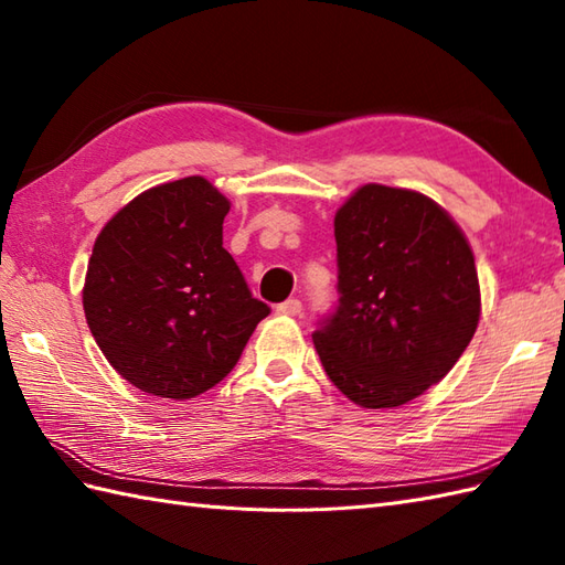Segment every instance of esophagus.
I'll use <instances>...</instances> for the list:
<instances>
[{
	"instance_id": "esophagus-1",
	"label": "esophagus",
	"mask_w": 565,
	"mask_h": 565,
	"mask_svg": "<svg viewBox=\"0 0 565 565\" xmlns=\"http://www.w3.org/2000/svg\"><path fill=\"white\" fill-rule=\"evenodd\" d=\"M301 310H303V306L298 298H289V301L276 306V313H281V316H301Z\"/></svg>"
}]
</instances>
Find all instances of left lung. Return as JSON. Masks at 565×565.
<instances>
[{"label": "left lung", "mask_w": 565, "mask_h": 565, "mask_svg": "<svg viewBox=\"0 0 565 565\" xmlns=\"http://www.w3.org/2000/svg\"><path fill=\"white\" fill-rule=\"evenodd\" d=\"M338 303L322 369L362 407H398L449 374L481 318L473 252L435 201L366 184L334 215Z\"/></svg>", "instance_id": "1"}]
</instances>
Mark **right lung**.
I'll list each match as a JSON object with an SVG mask.
<instances>
[{"label":"right lung","instance_id":"obj_1","mask_svg":"<svg viewBox=\"0 0 565 565\" xmlns=\"http://www.w3.org/2000/svg\"><path fill=\"white\" fill-rule=\"evenodd\" d=\"M231 203L203 177L140 194L94 243L84 316L109 364L160 398L221 383L269 306L223 247Z\"/></svg>","mask_w":565,"mask_h":565}]
</instances>
